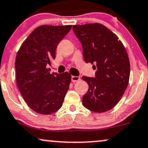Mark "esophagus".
Masks as SVG:
<instances>
[{"instance_id": "34e87169", "label": "esophagus", "mask_w": 148, "mask_h": 148, "mask_svg": "<svg viewBox=\"0 0 148 148\" xmlns=\"http://www.w3.org/2000/svg\"><path fill=\"white\" fill-rule=\"evenodd\" d=\"M79 79L80 77H78V76H72V77H71V81H72L73 82H75L79 81Z\"/></svg>"}]
</instances>
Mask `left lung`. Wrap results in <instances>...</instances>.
I'll return each instance as SVG.
<instances>
[{
  "label": "left lung",
  "mask_w": 148,
  "mask_h": 148,
  "mask_svg": "<svg viewBox=\"0 0 148 148\" xmlns=\"http://www.w3.org/2000/svg\"><path fill=\"white\" fill-rule=\"evenodd\" d=\"M82 45L84 59L97 69L95 77L83 76L88 84L82 104L95 112L113 108L126 90L130 78V60L123 43L114 33L99 23L73 25Z\"/></svg>",
  "instance_id": "1"
}]
</instances>
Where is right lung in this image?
I'll list each match as a JSON object with an SVG mask.
<instances>
[{"mask_svg":"<svg viewBox=\"0 0 148 148\" xmlns=\"http://www.w3.org/2000/svg\"><path fill=\"white\" fill-rule=\"evenodd\" d=\"M72 25H42L22 44L16 58V83L23 99L35 112L50 114L62 106L71 83L68 72L51 73L47 68L56 58L58 45Z\"/></svg>","mask_w":148,"mask_h":148,"instance_id":"obj_1","label":"right lung"}]
</instances>
